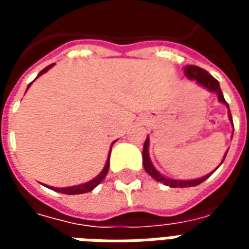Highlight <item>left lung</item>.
Segmentation results:
<instances>
[{"mask_svg": "<svg viewBox=\"0 0 249 249\" xmlns=\"http://www.w3.org/2000/svg\"><path fill=\"white\" fill-rule=\"evenodd\" d=\"M184 73H185V76L189 80H195V81L197 82L200 87L205 88L209 92H214L217 94V98H219L220 103H223L228 108V119L233 125V121H232V116H231V110L230 107H228V104L225 101L224 96H223V92H221V89H220V84L219 81L209 74L208 71H204L201 68H198L196 65H188L184 68ZM149 137H146L145 142H144V149H142V165H144V169L146 171L148 175H151L152 178L157 180V181H160L164 185H168V187H172V188H187V187H195V185H198V184H201L203 181H205L207 178L212 175V173H209L207 176H203V178H195V180H175V178H165L164 175L157 171L156 168L153 167V164L151 161V157H149ZM228 152V151H227ZM227 152H225L224 157H223V161H224L225 156H227ZM221 161V162H223Z\"/></svg>", "mask_w": 249, "mask_h": 249, "instance_id": "left-lung-1", "label": "left lung"}]
</instances>
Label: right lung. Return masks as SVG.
Segmentation results:
<instances>
[{
	"label": "right lung",
	"instance_id": "add662e5",
	"mask_svg": "<svg viewBox=\"0 0 249 249\" xmlns=\"http://www.w3.org/2000/svg\"><path fill=\"white\" fill-rule=\"evenodd\" d=\"M53 65H54V64H52V65L46 66L45 69H42V71L38 73V76H37V77H40L41 74L46 73V71H49V69H51ZM30 85H32V84H29V87H30ZM29 87H28V89H29ZM28 89H26V90H28ZM113 144H114V141L112 142V145H113ZM110 149H112V146H110ZM109 157H110V151H109L108 159H107V162H105V167H104V169L101 171V172L98 173L96 178H92L90 181H88V183H84V184H80V185H74V187H66V188L49 187V188H51V189H53V191H56V192L65 193V195H81V193L90 192V191L97 187L98 184L101 183L104 178H105V176H107V173H108V169H109Z\"/></svg>",
	"mask_w": 249,
	"mask_h": 249
}]
</instances>
